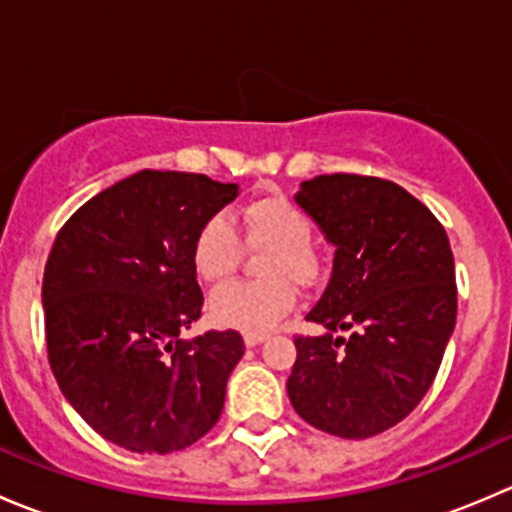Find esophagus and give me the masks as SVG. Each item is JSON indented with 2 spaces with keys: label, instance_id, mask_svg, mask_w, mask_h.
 I'll list each match as a JSON object with an SVG mask.
<instances>
[{
  "label": "esophagus",
  "instance_id": "1",
  "mask_svg": "<svg viewBox=\"0 0 512 512\" xmlns=\"http://www.w3.org/2000/svg\"><path fill=\"white\" fill-rule=\"evenodd\" d=\"M265 339H267V334H245L247 347H257V344H262Z\"/></svg>",
  "mask_w": 512,
  "mask_h": 512
}]
</instances>
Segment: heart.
<instances>
[{"instance_id":"1","label":"heart","mask_w":512,"mask_h":512,"mask_svg":"<svg viewBox=\"0 0 512 512\" xmlns=\"http://www.w3.org/2000/svg\"><path fill=\"white\" fill-rule=\"evenodd\" d=\"M312 220L282 195H265L240 213V236L223 215L198 227L190 247L193 267L208 285H225L242 262V245L260 255V282L227 285L210 299V317L227 329L262 334L294 307V285L312 287L322 275V260L312 242Z\"/></svg>"}]
</instances>
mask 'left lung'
<instances>
[{
	"mask_svg": "<svg viewBox=\"0 0 512 512\" xmlns=\"http://www.w3.org/2000/svg\"><path fill=\"white\" fill-rule=\"evenodd\" d=\"M332 242L329 285L294 337V411L319 431L369 438L404 421L431 389L456 327V270L436 215L384 178L317 175L294 195ZM353 329L349 340L334 338Z\"/></svg>",
	"mask_w": 512,
	"mask_h": 512,
	"instance_id": "8db88e82",
	"label": "left lung"
}]
</instances>
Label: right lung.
<instances>
[{
    "instance_id": "right-lung-1",
    "label": "right lung",
    "mask_w": 512,
    "mask_h": 512,
    "mask_svg": "<svg viewBox=\"0 0 512 512\" xmlns=\"http://www.w3.org/2000/svg\"><path fill=\"white\" fill-rule=\"evenodd\" d=\"M235 198V183L141 170L56 235L41 285L51 371L79 416L126 451H180L218 423L240 332L178 334L203 312L195 232Z\"/></svg>"
}]
</instances>
